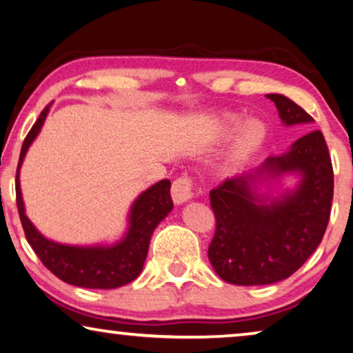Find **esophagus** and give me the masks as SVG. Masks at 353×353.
I'll list each match as a JSON object with an SVG mask.
<instances>
[{
	"label": "esophagus",
	"mask_w": 353,
	"mask_h": 353,
	"mask_svg": "<svg viewBox=\"0 0 353 353\" xmlns=\"http://www.w3.org/2000/svg\"><path fill=\"white\" fill-rule=\"evenodd\" d=\"M194 188H196V183L191 176H188L186 173L176 178L172 185V197L175 203H183L189 201L194 196Z\"/></svg>",
	"instance_id": "obj_1"
}]
</instances>
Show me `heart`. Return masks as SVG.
<instances>
[{"label": "heart", "mask_w": 353, "mask_h": 353, "mask_svg": "<svg viewBox=\"0 0 353 353\" xmlns=\"http://www.w3.org/2000/svg\"><path fill=\"white\" fill-rule=\"evenodd\" d=\"M236 124H237L236 117H229L226 121L228 129H234ZM263 139H264V129L259 122L252 121L248 122L247 125H243V129L240 130L237 139L234 140L231 150L228 151V156L223 164L224 170L229 172V170H234V168L239 165H242L243 162L248 159L250 154H252V152L261 145Z\"/></svg>", "instance_id": "1"}]
</instances>
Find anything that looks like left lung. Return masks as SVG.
Returning a JSON list of instances; mask_svg holds the SVG:
<instances>
[{
	"label": "left lung",
	"mask_w": 353,
	"mask_h": 353,
	"mask_svg": "<svg viewBox=\"0 0 353 353\" xmlns=\"http://www.w3.org/2000/svg\"><path fill=\"white\" fill-rule=\"evenodd\" d=\"M287 125L309 124L314 117L293 100L269 94ZM299 171L300 188L269 206L251 189L263 172ZM333 164L320 130H312L279 157H269L256 175L223 181L210 191L216 219L208 259L224 282L269 285L293 275L319 247L326 231L333 202Z\"/></svg>",
	"instance_id": "left-lung-1"
}]
</instances>
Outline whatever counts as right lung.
I'll use <instances>...</instances> for the list:
<instances>
[{"label":"right lung","instance_id":"1","mask_svg":"<svg viewBox=\"0 0 353 353\" xmlns=\"http://www.w3.org/2000/svg\"><path fill=\"white\" fill-rule=\"evenodd\" d=\"M49 106L41 111L32 130L25 137L15 175V201L22 228L28 243L46 268L65 283L83 288L113 290L139 277L145 264L150 240L157 224L173 208L170 181L162 180L140 194L130 210V228L127 236L113 247H70L48 240L37 231L27 218L20 192L19 170L28 146L37 139L44 124Z\"/></svg>","mask_w":353,"mask_h":353}]
</instances>
